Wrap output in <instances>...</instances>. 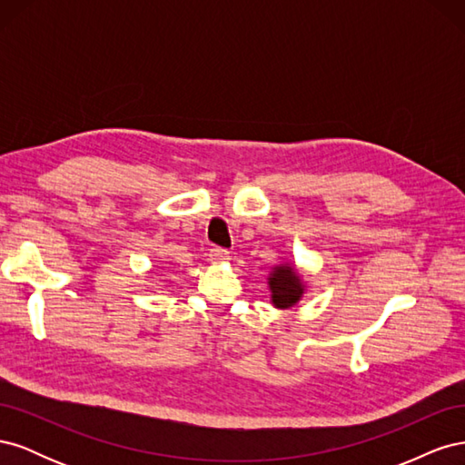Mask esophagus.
<instances>
[{
	"mask_svg": "<svg viewBox=\"0 0 465 465\" xmlns=\"http://www.w3.org/2000/svg\"><path fill=\"white\" fill-rule=\"evenodd\" d=\"M207 258H209V262H211V263H224V262H229V260H231V254H229V252L224 250V248L215 246V248H211V250H209Z\"/></svg>",
	"mask_w": 465,
	"mask_h": 465,
	"instance_id": "1",
	"label": "esophagus"
}]
</instances>
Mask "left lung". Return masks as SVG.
Wrapping results in <instances>:
<instances>
[{"label":"left lung","instance_id":"8db88e82","mask_svg":"<svg viewBox=\"0 0 465 465\" xmlns=\"http://www.w3.org/2000/svg\"><path fill=\"white\" fill-rule=\"evenodd\" d=\"M267 285L272 292V304L279 311H287L304 297L306 283L294 263H277L267 277Z\"/></svg>","mask_w":465,"mask_h":465}]
</instances>
